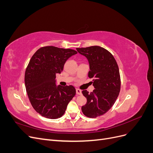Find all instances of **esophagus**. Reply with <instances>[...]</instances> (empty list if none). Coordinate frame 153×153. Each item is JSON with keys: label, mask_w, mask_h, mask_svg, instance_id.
Masks as SVG:
<instances>
[{"label": "esophagus", "mask_w": 153, "mask_h": 153, "mask_svg": "<svg viewBox=\"0 0 153 153\" xmlns=\"http://www.w3.org/2000/svg\"><path fill=\"white\" fill-rule=\"evenodd\" d=\"M76 93L77 95H80L82 94V91L80 90L79 89H76Z\"/></svg>", "instance_id": "esophagus-1"}]
</instances>
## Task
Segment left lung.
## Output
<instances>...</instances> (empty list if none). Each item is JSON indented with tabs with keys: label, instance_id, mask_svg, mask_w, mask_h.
Masks as SVG:
<instances>
[{
	"label": "left lung",
	"instance_id": "obj_1",
	"mask_svg": "<svg viewBox=\"0 0 153 153\" xmlns=\"http://www.w3.org/2000/svg\"><path fill=\"white\" fill-rule=\"evenodd\" d=\"M76 50L88 59V76L92 78L95 88L90 93L82 91L87 103L82 106V111L85 116L96 118L107 112L117 98L121 90L119 67L112 54L99 46L76 48Z\"/></svg>",
	"mask_w": 153,
	"mask_h": 153
}]
</instances>
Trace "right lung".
Here are the masks:
<instances>
[{
  "label": "right lung",
  "instance_id": "right-lung-1",
  "mask_svg": "<svg viewBox=\"0 0 153 153\" xmlns=\"http://www.w3.org/2000/svg\"><path fill=\"white\" fill-rule=\"evenodd\" d=\"M76 50L47 46L32 55L25 73L26 91L32 107L43 117L55 119L62 117L76 94L73 85L55 84L67 60Z\"/></svg>",
  "mask_w": 153,
  "mask_h": 153
}]
</instances>
